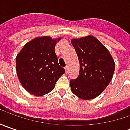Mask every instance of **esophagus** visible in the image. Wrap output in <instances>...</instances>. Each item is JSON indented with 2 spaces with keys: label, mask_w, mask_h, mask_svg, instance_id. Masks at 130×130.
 <instances>
[{
  "label": "esophagus",
  "mask_w": 130,
  "mask_h": 130,
  "mask_svg": "<svg viewBox=\"0 0 130 130\" xmlns=\"http://www.w3.org/2000/svg\"><path fill=\"white\" fill-rule=\"evenodd\" d=\"M65 70H66V72L67 73L68 71H69V67H68V66L65 67Z\"/></svg>",
  "instance_id": "obj_1"
}]
</instances>
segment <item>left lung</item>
Returning <instances> with one entry per match:
<instances>
[{"label": "left lung", "instance_id": "left-lung-1", "mask_svg": "<svg viewBox=\"0 0 130 130\" xmlns=\"http://www.w3.org/2000/svg\"><path fill=\"white\" fill-rule=\"evenodd\" d=\"M79 61V74L70 81L72 92L83 100L98 97L111 81L115 63L108 49L97 38L88 35L72 39Z\"/></svg>", "mask_w": 130, "mask_h": 130}]
</instances>
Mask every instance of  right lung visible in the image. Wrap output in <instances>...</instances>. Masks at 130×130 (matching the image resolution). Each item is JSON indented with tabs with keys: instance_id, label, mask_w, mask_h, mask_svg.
Instances as JSON below:
<instances>
[{
	"instance_id": "right-lung-1",
	"label": "right lung",
	"mask_w": 130,
	"mask_h": 130,
	"mask_svg": "<svg viewBox=\"0 0 130 130\" xmlns=\"http://www.w3.org/2000/svg\"><path fill=\"white\" fill-rule=\"evenodd\" d=\"M61 38H36L24 46L16 58V70L24 88L35 96L52 91L59 77L65 73L59 66L55 45Z\"/></svg>"
}]
</instances>
